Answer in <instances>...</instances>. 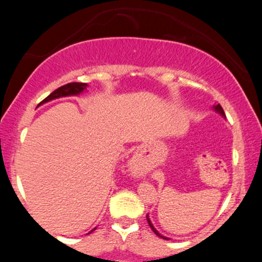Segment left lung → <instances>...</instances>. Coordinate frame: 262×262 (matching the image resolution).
Listing matches in <instances>:
<instances>
[{
	"instance_id": "obj_1",
	"label": "left lung",
	"mask_w": 262,
	"mask_h": 262,
	"mask_svg": "<svg viewBox=\"0 0 262 262\" xmlns=\"http://www.w3.org/2000/svg\"><path fill=\"white\" fill-rule=\"evenodd\" d=\"M214 110H215V111H217V112H218V113H221V114H222V116H223V117H225V113H224L223 108H222V106H221V104H217V106H214ZM146 221H148V223H149V225H150V228H151V229H152V231H154V233L156 234V235H159V236H160V237H162V239H167V237L162 236V235H161V234H159V231H158V230H156L154 227H152L151 222H150V219H149V215H146Z\"/></svg>"
}]
</instances>
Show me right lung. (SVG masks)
<instances>
[{
	"label": "right lung",
	"instance_id": "obj_1",
	"mask_svg": "<svg viewBox=\"0 0 262 262\" xmlns=\"http://www.w3.org/2000/svg\"><path fill=\"white\" fill-rule=\"evenodd\" d=\"M86 83L82 82H70L66 83V85L59 87L55 91L50 93L47 98H44L40 103H45V102H49L52 100H55V98L59 97H65V96H73V95H79L86 89Z\"/></svg>",
	"mask_w": 262,
	"mask_h": 262
}]
</instances>
